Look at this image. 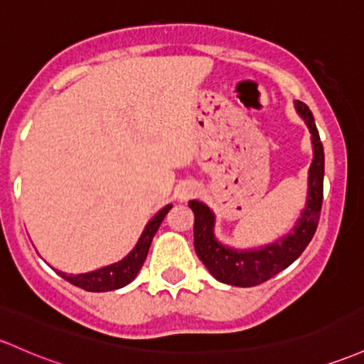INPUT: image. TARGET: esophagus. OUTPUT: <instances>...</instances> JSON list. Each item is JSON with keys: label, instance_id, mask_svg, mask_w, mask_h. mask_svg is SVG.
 I'll use <instances>...</instances> for the list:
<instances>
[{"label": "esophagus", "instance_id": "obj_1", "mask_svg": "<svg viewBox=\"0 0 364 364\" xmlns=\"http://www.w3.org/2000/svg\"><path fill=\"white\" fill-rule=\"evenodd\" d=\"M193 195H197V186L193 185H185L181 190H179V200H188V198L193 197Z\"/></svg>", "mask_w": 364, "mask_h": 364}]
</instances>
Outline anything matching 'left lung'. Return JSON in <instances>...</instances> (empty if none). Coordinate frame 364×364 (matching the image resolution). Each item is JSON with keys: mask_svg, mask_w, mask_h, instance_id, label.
Returning <instances> with one entry per match:
<instances>
[{"mask_svg": "<svg viewBox=\"0 0 364 364\" xmlns=\"http://www.w3.org/2000/svg\"><path fill=\"white\" fill-rule=\"evenodd\" d=\"M295 110L304 119L311 133L313 162L307 173V198L304 209L292 230L282 238L257 249H235L215 238V215L209 205L200 200H190L195 214L193 245L198 259L218 282L235 287H254L287 269L299 257L318 228L323 203V176H325V151L309 107L295 102Z\"/></svg>", "mask_w": 364, "mask_h": 364, "instance_id": "left-lung-1", "label": "left lung"}]
</instances>
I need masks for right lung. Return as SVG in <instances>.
<instances>
[{"label": "right lung", "instance_id": "right-lung-1", "mask_svg": "<svg viewBox=\"0 0 364 364\" xmlns=\"http://www.w3.org/2000/svg\"><path fill=\"white\" fill-rule=\"evenodd\" d=\"M171 207H173V203H167L166 207H162V209L146 223L145 230H143L141 237H139L134 249L119 262H114V264H109L105 267H100V269L90 271V273L67 274L63 273V271H57V273L63 279L72 283V285L79 287V289H85L87 292H109V290L122 289V287H126L127 283H131L136 278L143 262H145L146 254H149L151 238L157 233L159 226H161L166 214L169 213Z\"/></svg>", "mask_w": 364, "mask_h": 364}]
</instances>
